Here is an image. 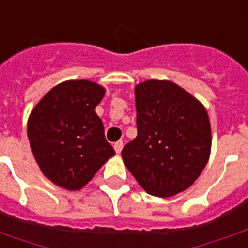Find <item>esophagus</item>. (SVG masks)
Wrapping results in <instances>:
<instances>
[{
	"mask_svg": "<svg viewBox=\"0 0 248 248\" xmlns=\"http://www.w3.org/2000/svg\"><path fill=\"white\" fill-rule=\"evenodd\" d=\"M122 149H124V142H122V140H118V142L114 143V150H115L117 154H119V153L122 151Z\"/></svg>",
	"mask_w": 248,
	"mask_h": 248,
	"instance_id": "1",
	"label": "esophagus"
}]
</instances>
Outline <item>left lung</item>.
I'll list each match as a JSON object with an SVG mask.
<instances>
[{
	"instance_id": "8db88e82",
	"label": "left lung",
	"mask_w": 248,
	"mask_h": 248,
	"mask_svg": "<svg viewBox=\"0 0 248 248\" xmlns=\"http://www.w3.org/2000/svg\"><path fill=\"white\" fill-rule=\"evenodd\" d=\"M134 93L138 135L124 147V163L147 194L174 197L207 165L213 142L207 110L166 79L140 82Z\"/></svg>"
}]
</instances>
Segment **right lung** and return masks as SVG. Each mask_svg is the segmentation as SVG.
<instances>
[{
    "label": "right lung",
    "instance_id": "right-lung-1",
    "mask_svg": "<svg viewBox=\"0 0 248 248\" xmlns=\"http://www.w3.org/2000/svg\"><path fill=\"white\" fill-rule=\"evenodd\" d=\"M105 92L97 82L70 79L49 90L31 110L30 149L42 174L56 186L81 190L115 155L95 113Z\"/></svg>",
    "mask_w": 248,
    "mask_h": 248
}]
</instances>
